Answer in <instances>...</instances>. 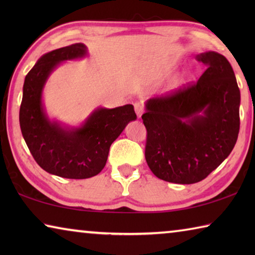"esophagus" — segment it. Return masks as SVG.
<instances>
[{
  "label": "esophagus",
  "instance_id": "esophagus-1",
  "mask_svg": "<svg viewBox=\"0 0 255 255\" xmlns=\"http://www.w3.org/2000/svg\"><path fill=\"white\" fill-rule=\"evenodd\" d=\"M133 108H135V111H136V115L138 118H141V115H143V105H141L140 102H135V105H133Z\"/></svg>",
  "mask_w": 255,
  "mask_h": 255
}]
</instances>
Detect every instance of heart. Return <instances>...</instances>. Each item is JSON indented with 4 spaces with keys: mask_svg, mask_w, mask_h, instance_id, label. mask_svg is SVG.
Here are the masks:
<instances>
[{
    "mask_svg": "<svg viewBox=\"0 0 255 255\" xmlns=\"http://www.w3.org/2000/svg\"><path fill=\"white\" fill-rule=\"evenodd\" d=\"M191 79H192V72L191 71H184L182 74H181L180 76H179V79H178V84L179 85H184V84H187V83H189L190 81H191Z\"/></svg>",
    "mask_w": 255,
    "mask_h": 255,
    "instance_id": "1",
    "label": "heart"
}]
</instances>
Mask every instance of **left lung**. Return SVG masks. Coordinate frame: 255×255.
<instances>
[{
    "label": "left lung",
    "mask_w": 255,
    "mask_h": 255,
    "mask_svg": "<svg viewBox=\"0 0 255 255\" xmlns=\"http://www.w3.org/2000/svg\"><path fill=\"white\" fill-rule=\"evenodd\" d=\"M207 70L196 84L145 102V158L158 179L191 184L225 161L240 131L241 93L228 60L216 51L198 56Z\"/></svg>",
    "instance_id": "8db88e82"
}]
</instances>
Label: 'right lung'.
<instances>
[{
    "label": "right lung",
    "mask_w": 255,
    "mask_h": 255,
    "mask_svg": "<svg viewBox=\"0 0 255 255\" xmlns=\"http://www.w3.org/2000/svg\"><path fill=\"white\" fill-rule=\"evenodd\" d=\"M88 55L84 44L51 50L37 60L23 83L19 120L25 143L41 169L66 179H88L100 173L111 144L137 119L131 105L114 109L98 107L79 126L49 117L42 94L51 73L64 62Z\"/></svg>",
    "instance_id": "1"
}]
</instances>
